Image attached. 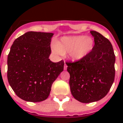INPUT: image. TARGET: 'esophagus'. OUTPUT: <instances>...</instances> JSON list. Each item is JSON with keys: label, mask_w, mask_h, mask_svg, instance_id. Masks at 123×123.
<instances>
[{"label": "esophagus", "mask_w": 123, "mask_h": 123, "mask_svg": "<svg viewBox=\"0 0 123 123\" xmlns=\"http://www.w3.org/2000/svg\"><path fill=\"white\" fill-rule=\"evenodd\" d=\"M67 69V63H66L65 62V65H64V69H65V70H66Z\"/></svg>", "instance_id": "34e87169"}]
</instances>
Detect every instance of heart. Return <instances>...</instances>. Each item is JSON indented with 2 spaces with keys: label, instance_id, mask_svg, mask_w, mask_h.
Instances as JSON below:
<instances>
[{
  "label": "heart",
  "instance_id": "obj_1",
  "mask_svg": "<svg viewBox=\"0 0 123 123\" xmlns=\"http://www.w3.org/2000/svg\"><path fill=\"white\" fill-rule=\"evenodd\" d=\"M94 46L91 37L84 36L63 37L52 47L55 54L63 55L68 53V57L73 61H79L90 54Z\"/></svg>",
  "mask_w": 123,
  "mask_h": 123
}]
</instances>
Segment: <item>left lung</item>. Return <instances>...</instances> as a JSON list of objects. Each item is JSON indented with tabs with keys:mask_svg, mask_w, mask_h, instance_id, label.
Segmentation results:
<instances>
[{
	"mask_svg": "<svg viewBox=\"0 0 123 123\" xmlns=\"http://www.w3.org/2000/svg\"><path fill=\"white\" fill-rule=\"evenodd\" d=\"M94 48L85 58L67 62L69 87L74 98L82 103L103 98L114 82L115 55L111 42L99 32L91 31Z\"/></svg>",
	"mask_w": 123,
	"mask_h": 123,
	"instance_id": "1",
	"label": "left lung"
}]
</instances>
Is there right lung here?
<instances>
[{
    "instance_id": "add662e5",
    "label": "right lung",
    "mask_w": 123,
    "mask_h": 123,
    "mask_svg": "<svg viewBox=\"0 0 123 123\" xmlns=\"http://www.w3.org/2000/svg\"><path fill=\"white\" fill-rule=\"evenodd\" d=\"M54 34L29 31L15 40L7 59V78L16 95L27 102L47 98L52 84L63 71L64 62L49 58Z\"/></svg>"
}]
</instances>
